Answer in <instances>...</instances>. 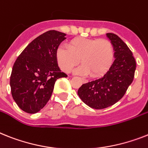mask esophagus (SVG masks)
<instances>
[{
	"instance_id": "esophagus-1",
	"label": "esophagus",
	"mask_w": 148,
	"mask_h": 148,
	"mask_svg": "<svg viewBox=\"0 0 148 148\" xmlns=\"http://www.w3.org/2000/svg\"><path fill=\"white\" fill-rule=\"evenodd\" d=\"M83 82H86V81H85V80H84V79H83Z\"/></svg>"
}]
</instances>
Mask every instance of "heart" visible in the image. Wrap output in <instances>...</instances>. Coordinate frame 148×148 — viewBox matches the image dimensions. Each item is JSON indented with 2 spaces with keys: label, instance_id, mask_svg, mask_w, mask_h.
<instances>
[{
  "label": "heart",
  "instance_id": "1",
  "mask_svg": "<svg viewBox=\"0 0 148 148\" xmlns=\"http://www.w3.org/2000/svg\"><path fill=\"white\" fill-rule=\"evenodd\" d=\"M60 45L56 52V58L60 69L69 73L81 61L82 65L75 70L80 75L93 77L103 75L111 66L114 58V48L107 39L76 38Z\"/></svg>",
  "mask_w": 148,
  "mask_h": 148
}]
</instances>
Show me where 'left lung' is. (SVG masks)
I'll return each mask as SVG.
<instances>
[{
	"mask_svg": "<svg viewBox=\"0 0 148 148\" xmlns=\"http://www.w3.org/2000/svg\"><path fill=\"white\" fill-rule=\"evenodd\" d=\"M114 48L115 60L108 71L100 79L83 84L78 95L88 107L101 110L119 101L132 84L136 62L126 44L113 33H107Z\"/></svg>",
	"mask_w": 148,
	"mask_h": 148,
	"instance_id": "8db88e82",
	"label": "left lung"
}]
</instances>
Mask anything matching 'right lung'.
Returning a JSON list of instances; mask_svg holds the SVG:
<instances>
[{"mask_svg": "<svg viewBox=\"0 0 148 148\" xmlns=\"http://www.w3.org/2000/svg\"><path fill=\"white\" fill-rule=\"evenodd\" d=\"M50 30L29 44L13 64L10 85L13 100L28 113H36L50 100L57 79L66 77L58 66L56 52L66 38Z\"/></svg>", "mask_w": 148, "mask_h": 148, "instance_id": "right-lung-1", "label": "right lung"}]
</instances>
